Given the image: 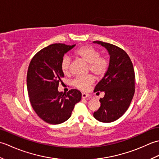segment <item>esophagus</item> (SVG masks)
<instances>
[{"label": "esophagus", "mask_w": 159, "mask_h": 159, "mask_svg": "<svg viewBox=\"0 0 159 159\" xmlns=\"http://www.w3.org/2000/svg\"><path fill=\"white\" fill-rule=\"evenodd\" d=\"M89 96V95L88 93H82V98H87Z\"/></svg>", "instance_id": "34e87169"}]
</instances>
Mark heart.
<instances>
[{"label":"heart","instance_id":"heart-1","mask_svg":"<svg viewBox=\"0 0 159 159\" xmlns=\"http://www.w3.org/2000/svg\"><path fill=\"white\" fill-rule=\"evenodd\" d=\"M74 54L84 61L89 63V70L98 77H102L107 72L109 66V61L107 57L100 56V52L92 46H85L77 49ZM70 58L68 56H64L61 62V67L63 72L67 74L70 72ZM94 82V77L89 75L78 76L73 81L74 87L79 89L86 91L89 88Z\"/></svg>","mask_w":159,"mask_h":159}]
</instances>
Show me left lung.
<instances>
[{
	"label": "left lung",
	"mask_w": 159,
	"mask_h": 159,
	"mask_svg": "<svg viewBox=\"0 0 159 159\" xmlns=\"http://www.w3.org/2000/svg\"><path fill=\"white\" fill-rule=\"evenodd\" d=\"M93 43L104 47L110 56L107 72L94 89L104 92V96L100 98V107L93 117L101 122H112L123 116L133 100L135 78L133 63L119 47L100 41Z\"/></svg>",
	"instance_id": "obj_1"
}]
</instances>
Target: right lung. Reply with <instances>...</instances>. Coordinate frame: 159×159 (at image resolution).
Returning <instances> with one entry per match:
<instances>
[{"label":"right lung","instance_id":"right-lung-1","mask_svg":"<svg viewBox=\"0 0 159 159\" xmlns=\"http://www.w3.org/2000/svg\"><path fill=\"white\" fill-rule=\"evenodd\" d=\"M72 46L53 43L43 48L30 62L26 83L33 109L46 122L59 124L69 119L75 104L81 100V92L76 89L67 93L58 91L64 76L61 62Z\"/></svg>","mask_w":159,"mask_h":159}]
</instances>
